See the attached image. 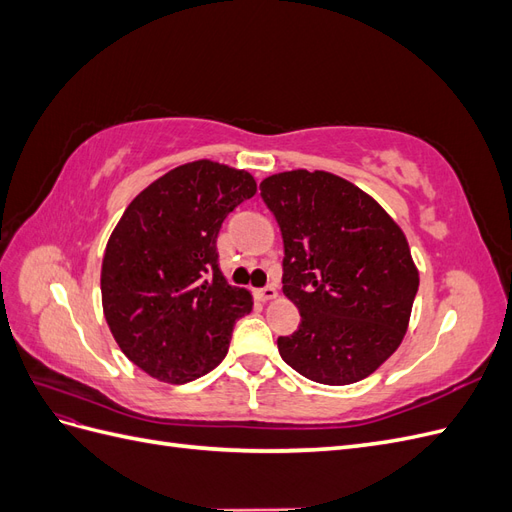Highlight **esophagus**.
Instances as JSON below:
<instances>
[{
  "instance_id": "obj_1",
  "label": "esophagus",
  "mask_w": 512,
  "mask_h": 512,
  "mask_svg": "<svg viewBox=\"0 0 512 512\" xmlns=\"http://www.w3.org/2000/svg\"><path fill=\"white\" fill-rule=\"evenodd\" d=\"M275 297H277V288H275L273 284H269V286L258 290V299H260V301H271V299H275Z\"/></svg>"
}]
</instances>
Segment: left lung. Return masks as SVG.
<instances>
[{
  "mask_svg": "<svg viewBox=\"0 0 512 512\" xmlns=\"http://www.w3.org/2000/svg\"><path fill=\"white\" fill-rule=\"evenodd\" d=\"M284 239V294L301 324L277 337L282 359L331 386L367 378L408 331L418 271L406 235L374 198L324 170L260 183Z\"/></svg>",
  "mask_w": 512,
  "mask_h": 512,
  "instance_id": "1",
  "label": "left lung"
}]
</instances>
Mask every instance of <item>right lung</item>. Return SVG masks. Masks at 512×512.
<instances>
[{
  "mask_svg": "<svg viewBox=\"0 0 512 512\" xmlns=\"http://www.w3.org/2000/svg\"><path fill=\"white\" fill-rule=\"evenodd\" d=\"M256 194L247 170L198 160L168 170L123 211L102 258V307L115 342L151 378L185 384L228 352L252 294L218 265L226 215Z\"/></svg>",
  "mask_w": 512,
  "mask_h": 512,
  "instance_id": "right-lung-1",
  "label": "right lung"
}]
</instances>
